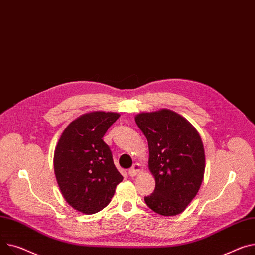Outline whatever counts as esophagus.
Masks as SVG:
<instances>
[{
    "label": "esophagus",
    "mask_w": 255,
    "mask_h": 255,
    "mask_svg": "<svg viewBox=\"0 0 255 255\" xmlns=\"http://www.w3.org/2000/svg\"><path fill=\"white\" fill-rule=\"evenodd\" d=\"M140 169H141V166H140V164L139 163H135L129 170H128V174L130 175V176H135L136 175L139 171H140Z\"/></svg>",
    "instance_id": "obj_1"
}]
</instances>
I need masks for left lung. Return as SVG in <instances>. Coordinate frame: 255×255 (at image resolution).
<instances>
[{"label": "left lung", "mask_w": 255, "mask_h": 255, "mask_svg": "<svg viewBox=\"0 0 255 255\" xmlns=\"http://www.w3.org/2000/svg\"><path fill=\"white\" fill-rule=\"evenodd\" d=\"M148 143V169L155 191L146 205L161 215L181 213L197 195L205 171V152L194 126L180 115L161 110L135 117Z\"/></svg>", "instance_id": "1"}]
</instances>
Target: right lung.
I'll list each match as a JSON object with an SVG mask.
<instances>
[{
    "instance_id": "right-lung-1",
    "label": "right lung",
    "mask_w": 255,
    "mask_h": 255,
    "mask_svg": "<svg viewBox=\"0 0 255 255\" xmlns=\"http://www.w3.org/2000/svg\"><path fill=\"white\" fill-rule=\"evenodd\" d=\"M117 113L93 112L74 120L62 132L54 151V172L65 201L76 210L93 214L108 206L123 180L103 137Z\"/></svg>"
}]
</instances>
